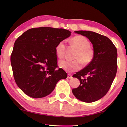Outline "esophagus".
Instances as JSON below:
<instances>
[{"label": "esophagus", "instance_id": "obj_1", "mask_svg": "<svg viewBox=\"0 0 127 127\" xmlns=\"http://www.w3.org/2000/svg\"><path fill=\"white\" fill-rule=\"evenodd\" d=\"M72 75L71 74H68V79H72Z\"/></svg>", "mask_w": 127, "mask_h": 127}]
</instances>
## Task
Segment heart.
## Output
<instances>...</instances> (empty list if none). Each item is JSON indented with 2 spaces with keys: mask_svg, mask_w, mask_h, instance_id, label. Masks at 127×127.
<instances>
[{
  "mask_svg": "<svg viewBox=\"0 0 127 127\" xmlns=\"http://www.w3.org/2000/svg\"><path fill=\"white\" fill-rule=\"evenodd\" d=\"M72 46L76 48L74 58L75 60L70 61L62 60L59 62V66L64 70L74 72L80 70L82 63L84 65L90 64L93 61L94 57V51L90 46V42L86 37L78 35L72 37L70 40ZM56 53L59 58H62L66 51L65 42L64 40L59 42L56 45Z\"/></svg>",
  "mask_w": 127,
  "mask_h": 127,
  "instance_id": "heart-1",
  "label": "heart"
}]
</instances>
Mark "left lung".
I'll list each match as a JSON object with an SVG mask.
<instances>
[{
    "label": "left lung",
    "mask_w": 127,
    "mask_h": 127,
    "mask_svg": "<svg viewBox=\"0 0 127 127\" xmlns=\"http://www.w3.org/2000/svg\"><path fill=\"white\" fill-rule=\"evenodd\" d=\"M87 37L94 51L93 61L84 69L73 75L80 85L72 89V93L80 100L92 102L104 96L116 76L117 70L116 47L108 37L87 31H75Z\"/></svg>",
    "instance_id": "1"
}]
</instances>
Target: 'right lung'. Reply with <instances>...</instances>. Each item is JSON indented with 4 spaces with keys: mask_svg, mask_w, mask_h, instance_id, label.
Masks as SVG:
<instances>
[{
    "mask_svg": "<svg viewBox=\"0 0 127 127\" xmlns=\"http://www.w3.org/2000/svg\"><path fill=\"white\" fill-rule=\"evenodd\" d=\"M71 35L63 28L41 27L29 29L18 37L11 55L13 77L26 95L41 98L50 94L66 72L58 68L55 48Z\"/></svg>",
    "mask_w": 127,
    "mask_h": 127,
    "instance_id": "add662e5",
    "label": "right lung"
}]
</instances>
